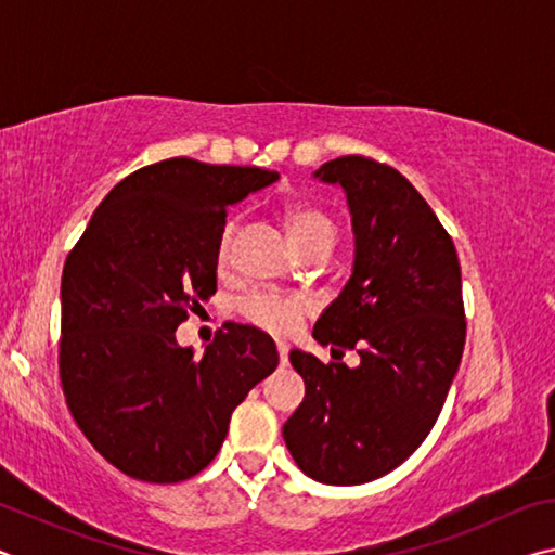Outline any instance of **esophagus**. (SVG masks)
<instances>
[{
  "label": "esophagus",
  "mask_w": 555,
  "mask_h": 555,
  "mask_svg": "<svg viewBox=\"0 0 555 555\" xmlns=\"http://www.w3.org/2000/svg\"><path fill=\"white\" fill-rule=\"evenodd\" d=\"M276 350H279V362L281 364H288V345L284 340L276 343Z\"/></svg>",
  "instance_id": "1"
}]
</instances>
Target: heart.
Masks as SVG:
<instances>
[{
  "mask_svg": "<svg viewBox=\"0 0 555 555\" xmlns=\"http://www.w3.org/2000/svg\"><path fill=\"white\" fill-rule=\"evenodd\" d=\"M286 228L294 247L300 249L313 242H335V222L318 208L296 205L286 212ZM234 224L228 222L222 228L218 242V264L224 267L230 259ZM242 313L249 323H255L261 331L284 335L294 331L298 318L306 313V300L298 296H276V294H255L242 304Z\"/></svg>",
  "mask_w": 555,
  "mask_h": 555,
  "instance_id": "1",
  "label": "heart"
}]
</instances>
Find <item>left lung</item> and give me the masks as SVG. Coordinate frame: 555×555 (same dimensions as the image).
Segmentation results:
<instances>
[{"label": "left lung", "instance_id": "obj_1", "mask_svg": "<svg viewBox=\"0 0 555 555\" xmlns=\"http://www.w3.org/2000/svg\"><path fill=\"white\" fill-rule=\"evenodd\" d=\"M352 218V274L315 321L333 354L291 350L306 397L284 424L291 457L323 485H362L399 467L430 434L465 347L460 264L443 224L397 168L362 156L323 164ZM343 354V352H340Z\"/></svg>", "mask_w": 555, "mask_h": 555}]
</instances>
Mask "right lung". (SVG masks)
Wrapping results in <instances>:
<instances>
[{"label":"right lung","mask_w":555,"mask_h":555,"mask_svg":"<svg viewBox=\"0 0 555 555\" xmlns=\"http://www.w3.org/2000/svg\"><path fill=\"white\" fill-rule=\"evenodd\" d=\"M276 181L185 156L144 166L105 195L65 259V401L98 453L134 480L171 485L208 467L232 411L276 370V345L255 325L224 323L203 357L176 340L218 288L228 208Z\"/></svg>","instance_id":"obj_1"}]
</instances>
